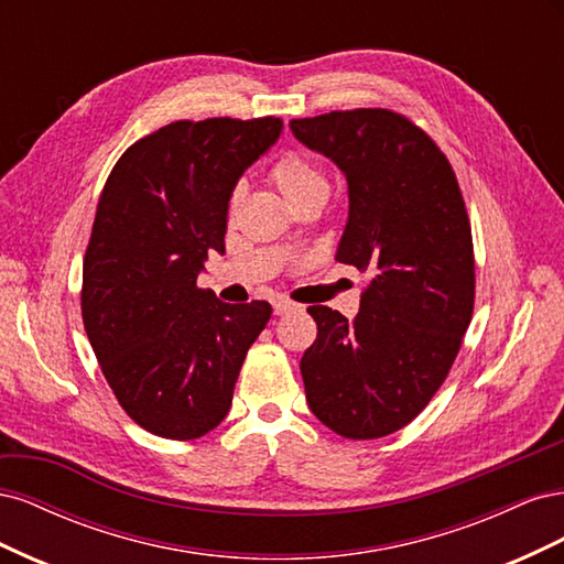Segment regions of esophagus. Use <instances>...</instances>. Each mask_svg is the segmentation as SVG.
I'll list each match as a JSON object with an SVG mask.
<instances>
[{"mask_svg": "<svg viewBox=\"0 0 564 564\" xmlns=\"http://www.w3.org/2000/svg\"><path fill=\"white\" fill-rule=\"evenodd\" d=\"M299 308V305L296 303H292V301H275V303H272V311H275V315H289V313H294Z\"/></svg>", "mask_w": 564, "mask_h": 564, "instance_id": "obj_1", "label": "esophagus"}]
</instances>
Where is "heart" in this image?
<instances>
[{"instance_id":"heart-1","label":"heart","mask_w":564,"mask_h":564,"mask_svg":"<svg viewBox=\"0 0 564 564\" xmlns=\"http://www.w3.org/2000/svg\"><path fill=\"white\" fill-rule=\"evenodd\" d=\"M270 181L278 185V191L284 195L289 204H296L311 195H327V176L322 166L303 152H282V155L270 166ZM240 193L232 195V204Z\"/></svg>"}]
</instances>
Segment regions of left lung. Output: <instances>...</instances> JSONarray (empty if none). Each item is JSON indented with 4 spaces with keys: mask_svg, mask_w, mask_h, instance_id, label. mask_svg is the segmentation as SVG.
Listing matches in <instances>:
<instances>
[{
    "mask_svg": "<svg viewBox=\"0 0 564 564\" xmlns=\"http://www.w3.org/2000/svg\"><path fill=\"white\" fill-rule=\"evenodd\" d=\"M296 139L348 181L336 261L369 272L348 322L311 305L305 400L334 433L377 440L414 421L447 379L470 324L473 237L454 169L433 139L383 108L292 119Z\"/></svg>",
    "mask_w": 564,
    "mask_h": 564,
    "instance_id": "8db88e82",
    "label": "left lung"
}]
</instances>
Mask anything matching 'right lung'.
<instances>
[{
    "instance_id": "1",
    "label": "right lung",
    "mask_w": 564,
    "mask_h": 564,
    "mask_svg": "<svg viewBox=\"0 0 564 564\" xmlns=\"http://www.w3.org/2000/svg\"><path fill=\"white\" fill-rule=\"evenodd\" d=\"M282 119L172 122L110 172L82 270V317L124 412L152 435L195 440L232 404L270 303L230 305L197 278L226 253L237 181L275 145Z\"/></svg>"
}]
</instances>
